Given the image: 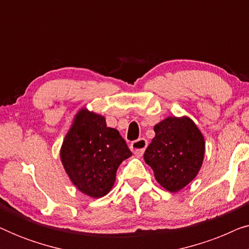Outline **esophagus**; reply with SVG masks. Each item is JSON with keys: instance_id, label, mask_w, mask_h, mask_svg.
Instances as JSON below:
<instances>
[{"instance_id": "obj_1", "label": "esophagus", "mask_w": 249, "mask_h": 249, "mask_svg": "<svg viewBox=\"0 0 249 249\" xmlns=\"http://www.w3.org/2000/svg\"><path fill=\"white\" fill-rule=\"evenodd\" d=\"M146 147H147V141H146L145 138H139L137 141L132 142L130 144L131 151L138 156H142L144 154Z\"/></svg>"}]
</instances>
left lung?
<instances>
[{"label":"left lung","instance_id":"left-lung-1","mask_svg":"<svg viewBox=\"0 0 249 249\" xmlns=\"http://www.w3.org/2000/svg\"><path fill=\"white\" fill-rule=\"evenodd\" d=\"M155 137L144 153L156 181L177 193L186 187L203 164L205 142L192 119L169 117L154 127Z\"/></svg>","mask_w":249,"mask_h":249}]
</instances>
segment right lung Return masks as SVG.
<instances>
[{
    "mask_svg": "<svg viewBox=\"0 0 249 249\" xmlns=\"http://www.w3.org/2000/svg\"><path fill=\"white\" fill-rule=\"evenodd\" d=\"M132 153L105 118L81 108L64 138L60 156L64 170L81 193L100 198L110 192L119 165Z\"/></svg>",
    "mask_w": 249,
    "mask_h": 249,
    "instance_id": "add662e5",
    "label": "right lung"
}]
</instances>
